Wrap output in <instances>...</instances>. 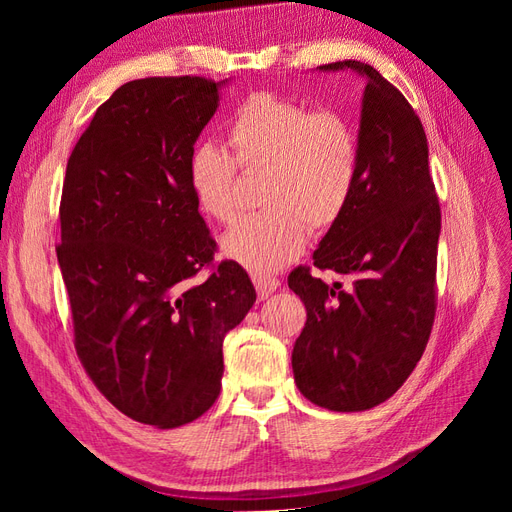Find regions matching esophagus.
Instances as JSON below:
<instances>
[{
    "mask_svg": "<svg viewBox=\"0 0 512 512\" xmlns=\"http://www.w3.org/2000/svg\"><path fill=\"white\" fill-rule=\"evenodd\" d=\"M252 280H254V286H256V292H258L260 299L271 297V294L277 288H280V280H277V277H273V275H254Z\"/></svg>",
    "mask_w": 512,
    "mask_h": 512,
    "instance_id": "34e87169",
    "label": "esophagus"
}]
</instances>
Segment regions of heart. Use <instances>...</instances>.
I'll list each match as a JSON object with an SVG mask.
<instances>
[{"instance_id": "b5f03b06", "label": "heart", "mask_w": 512, "mask_h": 512, "mask_svg": "<svg viewBox=\"0 0 512 512\" xmlns=\"http://www.w3.org/2000/svg\"><path fill=\"white\" fill-rule=\"evenodd\" d=\"M245 170H265L260 198L269 211L247 215L222 239L224 254L256 275L297 258L307 228L324 232L348 209L359 179V136L335 108L312 111L275 91H256L228 126ZM188 185L207 218L228 224L237 215V164L226 151L200 143L188 158Z\"/></svg>"}]
</instances>
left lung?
<instances>
[{
	"instance_id": "1",
	"label": "left lung",
	"mask_w": 512,
	"mask_h": 512,
	"mask_svg": "<svg viewBox=\"0 0 512 512\" xmlns=\"http://www.w3.org/2000/svg\"><path fill=\"white\" fill-rule=\"evenodd\" d=\"M346 68L367 79L359 179L348 209L314 252V267L344 282L327 284L297 267L288 286L307 309L292 350L299 391L320 408L361 412L389 399L425 352L436 316L442 215L414 108L363 61L320 66Z\"/></svg>"
}]
</instances>
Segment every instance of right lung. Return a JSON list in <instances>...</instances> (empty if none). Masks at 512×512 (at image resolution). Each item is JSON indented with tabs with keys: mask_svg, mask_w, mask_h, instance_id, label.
Instances as JSON below:
<instances>
[{
	"mask_svg": "<svg viewBox=\"0 0 512 512\" xmlns=\"http://www.w3.org/2000/svg\"><path fill=\"white\" fill-rule=\"evenodd\" d=\"M222 85L205 76L121 85L72 149L61 190L57 260L76 354L119 412L160 429L213 406L224 337L256 301L241 265L213 262L188 185L190 151Z\"/></svg>",
	"mask_w": 512,
	"mask_h": 512,
	"instance_id": "obj_1",
	"label": "right lung"
}]
</instances>
